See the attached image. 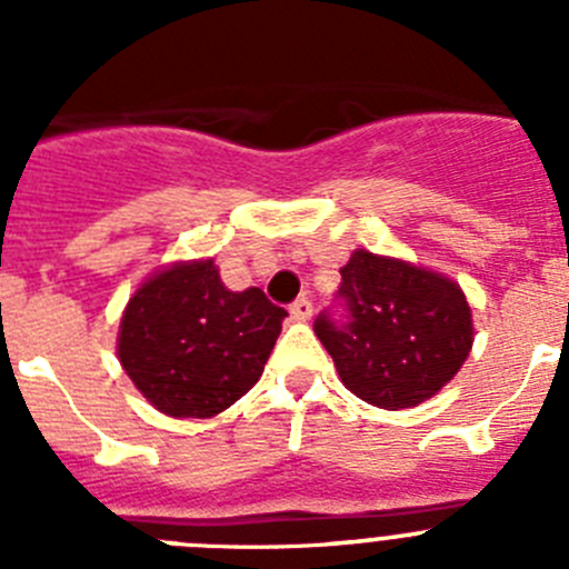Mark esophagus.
<instances>
[{"label": "esophagus", "mask_w": 569, "mask_h": 569, "mask_svg": "<svg viewBox=\"0 0 569 569\" xmlns=\"http://www.w3.org/2000/svg\"><path fill=\"white\" fill-rule=\"evenodd\" d=\"M290 316H293L296 321H308L310 316H313V301H310L308 296L296 299L293 305H290Z\"/></svg>", "instance_id": "34e87169"}]
</instances>
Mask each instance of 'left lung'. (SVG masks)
<instances>
[{
    "instance_id": "1",
    "label": "left lung",
    "mask_w": 569,
    "mask_h": 569,
    "mask_svg": "<svg viewBox=\"0 0 569 569\" xmlns=\"http://www.w3.org/2000/svg\"><path fill=\"white\" fill-rule=\"evenodd\" d=\"M339 273V316L321 310L313 330L347 390L385 410L439 393L472 347L470 305L459 284L367 250H356Z\"/></svg>"
}]
</instances>
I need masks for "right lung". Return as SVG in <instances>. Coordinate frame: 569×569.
<instances>
[{
  "mask_svg": "<svg viewBox=\"0 0 569 569\" xmlns=\"http://www.w3.org/2000/svg\"><path fill=\"white\" fill-rule=\"evenodd\" d=\"M284 316L259 288H224L213 259L173 264L128 301L119 361L156 410L208 419L259 381Z\"/></svg>",
  "mask_w": 569,
  "mask_h": 569,
  "instance_id": "add662e5",
  "label": "right lung"
}]
</instances>
